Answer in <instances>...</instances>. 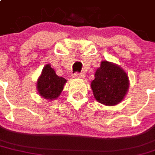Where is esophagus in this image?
<instances>
[{
  "mask_svg": "<svg viewBox=\"0 0 155 155\" xmlns=\"http://www.w3.org/2000/svg\"><path fill=\"white\" fill-rule=\"evenodd\" d=\"M85 77V75L83 73H75L72 76L73 79H84Z\"/></svg>",
  "mask_w": 155,
  "mask_h": 155,
  "instance_id": "esophagus-1",
  "label": "esophagus"
}]
</instances>
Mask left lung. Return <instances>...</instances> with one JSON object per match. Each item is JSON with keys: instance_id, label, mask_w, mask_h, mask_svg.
<instances>
[{"instance_id": "left-lung-1", "label": "left lung", "mask_w": 155, "mask_h": 155, "mask_svg": "<svg viewBox=\"0 0 155 155\" xmlns=\"http://www.w3.org/2000/svg\"><path fill=\"white\" fill-rule=\"evenodd\" d=\"M91 87L94 98L106 106L120 103L127 94L130 80L127 73L118 64L102 61L94 74Z\"/></svg>"}]
</instances>
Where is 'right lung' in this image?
Masks as SVG:
<instances>
[{
  "instance_id": "obj_1",
  "label": "right lung",
  "mask_w": 155,
  "mask_h": 155,
  "mask_svg": "<svg viewBox=\"0 0 155 155\" xmlns=\"http://www.w3.org/2000/svg\"><path fill=\"white\" fill-rule=\"evenodd\" d=\"M67 80L58 76L51 64H47L37 81V89L40 96L48 101L58 98Z\"/></svg>"
}]
</instances>
